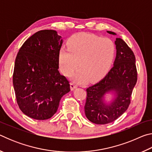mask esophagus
I'll return each mask as SVG.
<instances>
[{
	"label": "esophagus",
	"instance_id": "34e87169",
	"mask_svg": "<svg viewBox=\"0 0 152 152\" xmlns=\"http://www.w3.org/2000/svg\"><path fill=\"white\" fill-rule=\"evenodd\" d=\"M77 85L76 84H74V82H71L70 83V89H71V91H74V89L75 88H77Z\"/></svg>",
	"mask_w": 152,
	"mask_h": 152
}]
</instances>
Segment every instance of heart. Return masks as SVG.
Here are the masks:
<instances>
[{"label":"heart","instance_id":"1","mask_svg":"<svg viewBox=\"0 0 152 152\" xmlns=\"http://www.w3.org/2000/svg\"><path fill=\"white\" fill-rule=\"evenodd\" d=\"M115 55V47L109 39L94 35H74L68 41V48L59 52V65L62 73L70 76L78 66L80 70L74 80L94 82L101 79L111 66Z\"/></svg>","mask_w":152,"mask_h":152}]
</instances>
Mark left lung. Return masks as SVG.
<instances>
[{"label":"left lung","instance_id":"left-lung-1","mask_svg":"<svg viewBox=\"0 0 152 152\" xmlns=\"http://www.w3.org/2000/svg\"><path fill=\"white\" fill-rule=\"evenodd\" d=\"M107 33L116 35L109 31ZM115 44L117 53L113 67L101 80L86 88L84 111L87 119L95 124H107L122 115L128 109L137 82L135 57L133 51L121 38H116ZM110 92L115 98L110 104H107L104 96Z\"/></svg>","mask_w":152,"mask_h":152}]
</instances>
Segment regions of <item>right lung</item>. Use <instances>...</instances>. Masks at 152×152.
I'll list each match as a JSON object with an SVG mask.
<instances>
[{
	"instance_id": "right-lung-1",
	"label": "right lung",
	"mask_w": 152,
	"mask_h": 152,
	"mask_svg": "<svg viewBox=\"0 0 152 152\" xmlns=\"http://www.w3.org/2000/svg\"><path fill=\"white\" fill-rule=\"evenodd\" d=\"M61 37L54 30L37 31L25 41L15 59L12 82L20 110L32 119H48L57 111L70 84L58 71Z\"/></svg>"
}]
</instances>
